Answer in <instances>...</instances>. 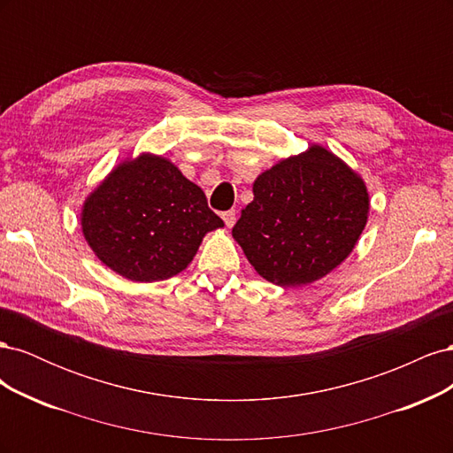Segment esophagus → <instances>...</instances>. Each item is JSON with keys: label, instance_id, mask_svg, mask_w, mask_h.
Segmentation results:
<instances>
[{"label": "esophagus", "instance_id": "esophagus-1", "mask_svg": "<svg viewBox=\"0 0 453 453\" xmlns=\"http://www.w3.org/2000/svg\"><path fill=\"white\" fill-rule=\"evenodd\" d=\"M223 221H225V225L230 228V226H234V223H236V211L234 210H228V211H223Z\"/></svg>", "mask_w": 453, "mask_h": 453}]
</instances>
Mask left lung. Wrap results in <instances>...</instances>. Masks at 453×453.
Returning a JSON list of instances; mask_svg holds the SVG:
<instances>
[{"mask_svg":"<svg viewBox=\"0 0 453 453\" xmlns=\"http://www.w3.org/2000/svg\"><path fill=\"white\" fill-rule=\"evenodd\" d=\"M253 195L232 236L260 276L281 287L326 276L366 225L363 180L319 145L260 173Z\"/></svg>","mask_w":453,"mask_h":453,"instance_id":"obj_1","label":"left lung"}]
</instances>
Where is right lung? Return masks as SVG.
I'll list each match as a JSON object with an SVG mask.
<instances>
[{"label":"right lung","mask_w":453,"mask_h":453,"mask_svg":"<svg viewBox=\"0 0 453 453\" xmlns=\"http://www.w3.org/2000/svg\"><path fill=\"white\" fill-rule=\"evenodd\" d=\"M81 225L105 266L132 281H160L185 270L223 219L170 160L142 155L122 162L87 198Z\"/></svg>","instance_id":"obj_1"}]
</instances>
